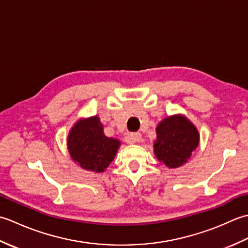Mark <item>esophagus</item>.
Segmentation results:
<instances>
[{"instance_id":"obj_1","label":"esophagus","mask_w":248,"mask_h":248,"mask_svg":"<svg viewBox=\"0 0 248 248\" xmlns=\"http://www.w3.org/2000/svg\"><path fill=\"white\" fill-rule=\"evenodd\" d=\"M141 140V134L139 132H135V133H131L128 138V140L130 143H139Z\"/></svg>"}]
</instances>
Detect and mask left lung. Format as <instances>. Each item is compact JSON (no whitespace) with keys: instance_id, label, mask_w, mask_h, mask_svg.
Segmentation results:
<instances>
[{"instance_id":"8db88e82","label":"left lung","mask_w":248,"mask_h":248,"mask_svg":"<svg viewBox=\"0 0 248 248\" xmlns=\"http://www.w3.org/2000/svg\"><path fill=\"white\" fill-rule=\"evenodd\" d=\"M155 154L157 160L170 168L186 163L197 148L199 134L194 124L183 116L167 117L156 127Z\"/></svg>"}]
</instances>
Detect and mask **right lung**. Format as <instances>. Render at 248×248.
<instances>
[{
  "instance_id": "right-lung-1",
  "label": "right lung",
  "mask_w": 248,
  "mask_h": 248,
  "mask_svg": "<svg viewBox=\"0 0 248 248\" xmlns=\"http://www.w3.org/2000/svg\"><path fill=\"white\" fill-rule=\"evenodd\" d=\"M119 145V140L104 135L103 125L97 116L78 121L68 136V150L72 160L84 170L97 172L108 167Z\"/></svg>"
}]
</instances>
